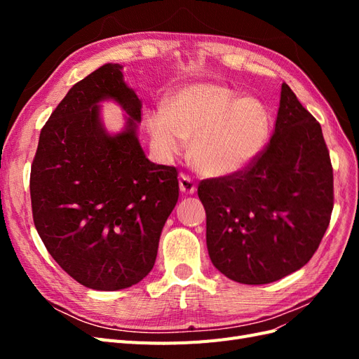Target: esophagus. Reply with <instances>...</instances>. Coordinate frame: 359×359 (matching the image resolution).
Returning <instances> with one entry per match:
<instances>
[{
  "mask_svg": "<svg viewBox=\"0 0 359 359\" xmlns=\"http://www.w3.org/2000/svg\"><path fill=\"white\" fill-rule=\"evenodd\" d=\"M180 190L184 194H193L194 191H196V184H194V181L189 175H184V173H181V175H180Z\"/></svg>",
  "mask_w": 359,
  "mask_h": 359,
  "instance_id": "1",
  "label": "esophagus"
}]
</instances>
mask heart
I'll return each instance as SVG.
<instances>
[{
  "mask_svg": "<svg viewBox=\"0 0 359 359\" xmlns=\"http://www.w3.org/2000/svg\"><path fill=\"white\" fill-rule=\"evenodd\" d=\"M151 142L158 153L178 154L191 139L190 156L199 172L227 177L245 169L262 153L271 121L253 97H238L223 85L196 82L173 91L165 111L149 112Z\"/></svg>",
  "mask_w": 359,
  "mask_h": 359,
  "instance_id": "heart-1",
  "label": "heart"
}]
</instances>
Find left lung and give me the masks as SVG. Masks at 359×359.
<instances>
[{
  "label": "left lung",
  "instance_id": "1",
  "mask_svg": "<svg viewBox=\"0 0 359 359\" xmlns=\"http://www.w3.org/2000/svg\"><path fill=\"white\" fill-rule=\"evenodd\" d=\"M212 265L266 285L306 265L330 224L334 180L320 124L286 83L268 147L244 170L199 184Z\"/></svg>",
  "mask_w": 359,
  "mask_h": 359
}]
</instances>
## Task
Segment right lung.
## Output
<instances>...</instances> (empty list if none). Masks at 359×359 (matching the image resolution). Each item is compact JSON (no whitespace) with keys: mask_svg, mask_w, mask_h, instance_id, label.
<instances>
[{"mask_svg":"<svg viewBox=\"0 0 359 359\" xmlns=\"http://www.w3.org/2000/svg\"><path fill=\"white\" fill-rule=\"evenodd\" d=\"M126 124L112 135L100 103ZM142 102L123 66L104 64L74 83L41 128L31 166L32 219L55 262L78 283L119 290L153 269L160 235L178 202V172L149 161L137 139Z\"/></svg>","mask_w":359,"mask_h":359,"instance_id":"obj_1","label":"right lung"}]
</instances>
